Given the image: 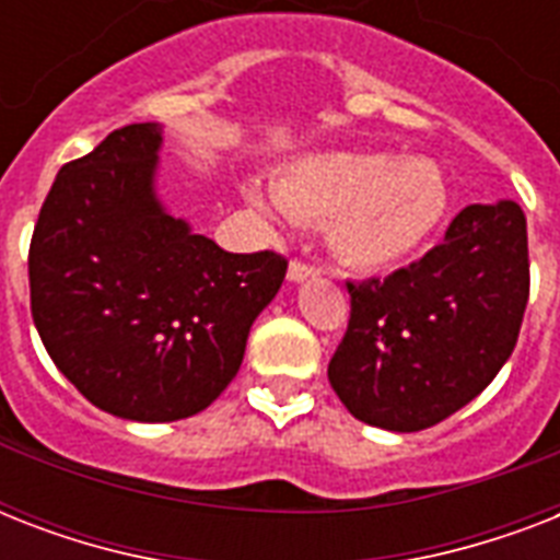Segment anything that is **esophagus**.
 <instances>
[{
    "label": "esophagus",
    "mask_w": 560,
    "mask_h": 560,
    "mask_svg": "<svg viewBox=\"0 0 560 560\" xmlns=\"http://www.w3.org/2000/svg\"><path fill=\"white\" fill-rule=\"evenodd\" d=\"M314 276H319V267H316V264H307L302 261V258H293V261H290V270H288L290 281H307V279H314Z\"/></svg>",
    "instance_id": "obj_1"
}]
</instances>
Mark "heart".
Segmentation results:
<instances>
[{"instance_id":"heart-1","label":"heart","mask_w":560,"mask_h":560,"mask_svg":"<svg viewBox=\"0 0 560 560\" xmlns=\"http://www.w3.org/2000/svg\"><path fill=\"white\" fill-rule=\"evenodd\" d=\"M276 200L290 218L331 220L334 253L358 270L381 272L412 258L439 232L451 188L430 160L325 151L281 171Z\"/></svg>"}]
</instances>
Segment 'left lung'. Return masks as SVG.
<instances>
[{
    "label": "left lung",
    "instance_id": "1",
    "mask_svg": "<svg viewBox=\"0 0 560 560\" xmlns=\"http://www.w3.org/2000/svg\"><path fill=\"white\" fill-rule=\"evenodd\" d=\"M346 288L351 316L328 363L334 392L366 424L427 430L512 358L529 302L526 214L514 200L465 206L424 258Z\"/></svg>",
    "mask_w": 560,
    "mask_h": 560
}]
</instances>
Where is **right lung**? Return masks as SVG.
I'll use <instances>...</instances> for the list:
<instances>
[{
  "mask_svg": "<svg viewBox=\"0 0 560 560\" xmlns=\"http://www.w3.org/2000/svg\"><path fill=\"white\" fill-rule=\"evenodd\" d=\"M162 133L127 125L57 174L28 249L31 316L83 398L127 421L197 416L244 360L288 258L226 253L156 197Z\"/></svg>",
  "mask_w": 560,
  "mask_h": 560,
  "instance_id": "add662e5",
  "label": "right lung"
}]
</instances>
